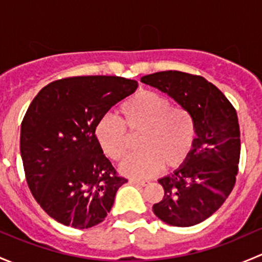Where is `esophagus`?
Here are the masks:
<instances>
[{
	"label": "esophagus",
	"mask_w": 262,
	"mask_h": 262,
	"mask_svg": "<svg viewBox=\"0 0 262 262\" xmlns=\"http://www.w3.org/2000/svg\"><path fill=\"white\" fill-rule=\"evenodd\" d=\"M129 182H132V184H136V185H141V186H146V185H148V181L138 180V179H130Z\"/></svg>",
	"instance_id": "34e87169"
}]
</instances>
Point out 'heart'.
I'll list each match as a JSON object with an SVG mask.
<instances>
[{
    "instance_id": "heart-1",
    "label": "heart",
    "mask_w": 262,
    "mask_h": 262,
    "mask_svg": "<svg viewBox=\"0 0 262 262\" xmlns=\"http://www.w3.org/2000/svg\"><path fill=\"white\" fill-rule=\"evenodd\" d=\"M119 121L104 116L95 126V138L102 152L120 161L138 139L141 152L132 155L120 171L132 178H148L161 167L172 171L185 165L196 142L194 116L182 106H171L163 95L141 90L118 109Z\"/></svg>"
}]
</instances>
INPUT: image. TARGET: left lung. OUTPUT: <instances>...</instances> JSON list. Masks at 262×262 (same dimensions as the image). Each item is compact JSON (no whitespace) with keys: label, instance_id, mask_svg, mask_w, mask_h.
Segmentation results:
<instances>
[{"label":"left lung","instance_id":"1","mask_svg":"<svg viewBox=\"0 0 262 262\" xmlns=\"http://www.w3.org/2000/svg\"><path fill=\"white\" fill-rule=\"evenodd\" d=\"M189 110L196 142L189 160L158 182L165 190L153 212L165 223L190 227L209 218L231 194L238 172L241 139L236 109L204 77L163 71L141 78Z\"/></svg>","mask_w":262,"mask_h":262}]
</instances>
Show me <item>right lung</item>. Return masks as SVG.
I'll list each match as a JSON object with an SVG mask.
<instances>
[{"label":"right lung","instance_id":"1","mask_svg":"<svg viewBox=\"0 0 262 262\" xmlns=\"http://www.w3.org/2000/svg\"><path fill=\"white\" fill-rule=\"evenodd\" d=\"M138 82L118 76H78L50 82L21 123L20 150L31 194L44 212L77 229L101 223L126 179L95 138L97 121Z\"/></svg>","mask_w":262,"mask_h":262}]
</instances>
